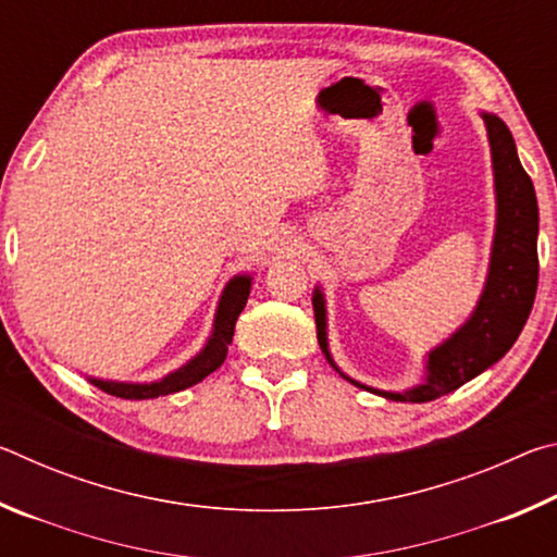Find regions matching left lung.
<instances>
[{
	"instance_id": "1",
	"label": "left lung",
	"mask_w": 557,
	"mask_h": 557,
	"mask_svg": "<svg viewBox=\"0 0 557 557\" xmlns=\"http://www.w3.org/2000/svg\"><path fill=\"white\" fill-rule=\"evenodd\" d=\"M488 145H492L494 188H496V233L492 262L482 297L474 312L447 342L432 348L425 363V381L410 391L391 393L356 383L336 369L326 344V307L322 289H314L312 305L317 319V338L326 361L346 381L363 391L398 403H428L457 391L494 366L521 334L533 309L539 289V201L531 176L518 162L516 145L502 117L484 112Z\"/></svg>"
}]
</instances>
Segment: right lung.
Here are the masks:
<instances>
[{
  "label": "right lung",
  "mask_w": 557,
  "mask_h": 557,
  "mask_svg": "<svg viewBox=\"0 0 557 557\" xmlns=\"http://www.w3.org/2000/svg\"><path fill=\"white\" fill-rule=\"evenodd\" d=\"M250 285H252L250 275H235L228 285H225L219 309H215L211 338L206 342L201 351L191 358V361L184 363L182 369H176L174 373L164 375L162 381H154V383H117V381H102V379H88V381L96 385V388L125 400H147V398H159V395L191 388V385L203 381L206 375H211L215 369H219V366L225 361V356H228L235 322H238L245 301L250 297Z\"/></svg>",
  "instance_id": "right-lung-1"
}]
</instances>
